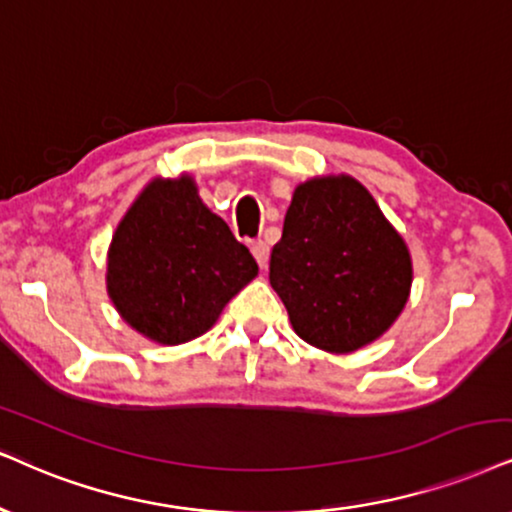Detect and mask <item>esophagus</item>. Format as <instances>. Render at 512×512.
Masks as SVG:
<instances>
[{
  "instance_id": "1",
  "label": "esophagus",
  "mask_w": 512,
  "mask_h": 512,
  "mask_svg": "<svg viewBox=\"0 0 512 512\" xmlns=\"http://www.w3.org/2000/svg\"><path fill=\"white\" fill-rule=\"evenodd\" d=\"M251 254H254V258H256L258 266H261V268H268L270 246H268L266 242H261V239H258V242H251Z\"/></svg>"
}]
</instances>
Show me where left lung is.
I'll return each instance as SVG.
<instances>
[{"label": "left lung", "mask_w": 512, "mask_h": 512, "mask_svg": "<svg viewBox=\"0 0 512 512\" xmlns=\"http://www.w3.org/2000/svg\"><path fill=\"white\" fill-rule=\"evenodd\" d=\"M270 285L304 342L353 353L394 325L410 296L406 239L351 175L299 182L282 239L270 254Z\"/></svg>", "instance_id": "left-lung-1"}]
</instances>
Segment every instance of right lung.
Masks as SVG:
<instances>
[{
  "instance_id": "right-lung-1",
  "label": "right lung",
  "mask_w": 512,
  "mask_h": 512,
  "mask_svg": "<svg viewBox=\"0 0 512 512\" xmlns=\"http://www.w3.org/2000/svg\"><path fill=\"white\" fill-rule=\"evenodd\" d=\"M256 275L254 256L201 201L189 173L151 178L106 254L111 304L132 330L161 346L206 334Z\"/></svg>"
}]
</instances>
